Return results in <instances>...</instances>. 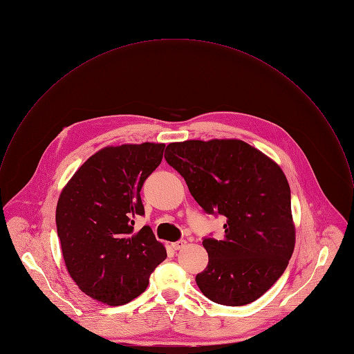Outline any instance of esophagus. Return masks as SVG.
Segmentation results:
<instances>
[{
	"mask_svg": "<svg viewBox=\"0 0 354 354\" xmlns=\"http://www.w3.org/2000/svg\"><path fill=\"white\" fill-rule=\"evenodd\" d=\"M185 244H187L185 240H177V241L171 243V247H173V250H181L185 247Z\"/></svg>",
	"mask_w": 354,
	"mask_h": 354,
	"instance_id": "1",
	"label": "esophagus"
}]
</instances>
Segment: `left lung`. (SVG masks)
Returning <instances> with one entry per match:
<instances>
[{
	"label": "left lung",
	"instance_id": "1",
	"mask_svg": "<svg viewBox=\"0 0 354 354\" xmlns=\"http://www.w3.org/2000/svg\"><path fill=\"white\" fill-rule=\"evenodd\" d=\"M165 159L205 213L227 220L221 240L203 237L209 263L196 274L198 287L220 305L254 302L284 273L294 251L284 173L241 140L171 142Z\"/></svg>",
	"mask_w": 354,
	"mask_h": 354
}]
</instances>
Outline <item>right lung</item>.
I'll return each mask as SVG.
<instances>
[{"label": "right lung", "instance_id": "add662e5", "mask_svg": "<svg viewBox=\"0 0 354 354\" xmlns=\"http://www.w3.org/2000/svg\"><path fill=\"white\" fill-rule=\"evenodd\" d=\"M165 144L107 147L92 155L60 194L57 236L70 276L91 298L119 306L145 291L166 250L144 216V181L160 165Z\"/></svg>", "mask_w": 354, "mask_h": 354}]
</instances>
